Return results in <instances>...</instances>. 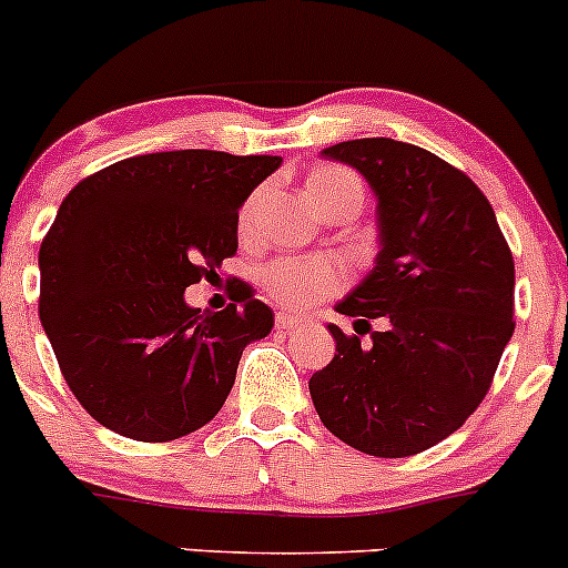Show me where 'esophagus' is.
<instances>
[{"label":"esophagus","mask_w":568,"mask_h":568,"mask_svg":"<svg viewBox=\"0 0 568 568\" xmlns=\"http://www.w3.org/2000/svg\"><path fill=\"white\" fill-rule=\"evenodd\" d=\"M274 326H277V329H296V326H302V318L288 311H280L277 316H274Z\"/></svg>","instance_id":"obj_1"}]
</instances>
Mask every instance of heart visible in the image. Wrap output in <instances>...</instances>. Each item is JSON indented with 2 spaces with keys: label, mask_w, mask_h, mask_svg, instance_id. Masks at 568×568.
Listing matches in <instances>:
<instances>
[{
  "label": "heart",
  "mask_w": 568,
  "mask_h": 568,
  "mask_svg": "<svg viewBox=\"0 0 568 568\" xmlns=\"http://www.w3.org/2000/svg\"><path fill=\"white\" fill-rule=\"evenodd\" d=\"M307 197L324 214L335 203L343 200H359L363 203V186L348 170L335 164H321L307 178ZM257 194L244 203L242 227H247L255 214ZM261 285L274 302L291 307V311H305L329 300L346 285V268L337 261L324 255L313 257H274L272 263L261 268Z\"/></svg>",
  "instance_id": "1"
}]
</instances>
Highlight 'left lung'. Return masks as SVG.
Instances as JSON below:
<instances>
[{
    "mask_svg": "<svg viewBox=\"0 0 568 568\" xmlns=\"http://www.w3.org/2000/svg\"><path fill=\"white\" fill-rule=\"evenodd\" d=\"M321 156L374 189L379 255L337 302L357 335L329 324L337 354L311 376L313 406L363 454L415 456L450 437L489 393L514 335L511 250L484 192L423 148L368 136ZM371 317L386 329L372 333ZM365 331L368 347L358 343Z\"/></svg>",
    "mask_w": 568,
    "mask_h": 568,
    "instance_id": "left-lung-1",
    "label": "left lung"
}]
</instances>
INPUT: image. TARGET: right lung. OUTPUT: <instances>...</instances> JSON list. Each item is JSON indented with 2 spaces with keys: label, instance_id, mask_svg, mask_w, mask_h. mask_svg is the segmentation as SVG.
Masks as SVG:
<instances>
[{
  "label": "right lung",
  "instance_id": "1",
  "mask_svg": "<svg viewBox=\"0 0 568 568\" xmlns=\"http://www.w3.org/2000/svg\"><path fill=\"white\" fill-rule=\"evenodd\" d=\"M280 156H131L68 192L40 244V324L79 404L140 443L203 428L274 313L239 280L220 313L183 291L236 255L239 209Z\"/></svg>",
  "mask_w": 568,
  "mask_h": 568
}]
</instances>
